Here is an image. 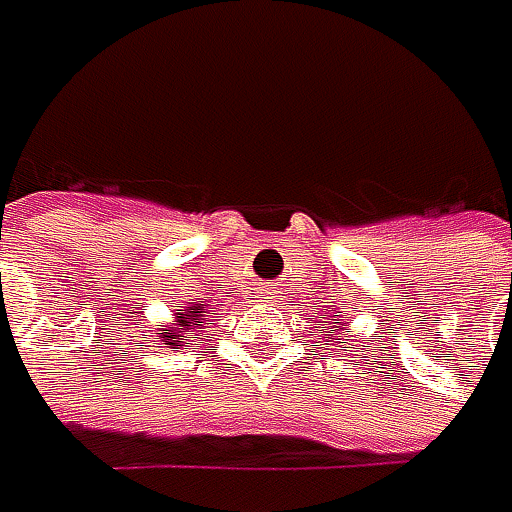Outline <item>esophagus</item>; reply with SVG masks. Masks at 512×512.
I'll return each instance as SVG.
<instances>
[{"label":"esophagus","instance_id":"34e87169","mask_svg":"<svg viewBox=\"0 0 512 512\" xmlns=\"http://www.w3.org/2000/svg\"><path fill=\"white\" fill-rule=\"evenodd\" d=\"M270 299H273V290H270Z\"/></svg>","mask_w":512,"mask_h":512}]
</instances>
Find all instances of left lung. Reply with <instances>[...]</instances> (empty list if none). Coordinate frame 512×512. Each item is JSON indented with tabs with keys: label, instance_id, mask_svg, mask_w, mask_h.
Returning <instances> with one entry per match:
<instances>
[{
	"label": "left lung",
	"instance_id": "obj_1",
	"mask_svg": "<svg viewBox=\"0 0 512 512\" xmlns=\"http://www.w3.org/2000/svg\"><path fill=\"white\" fill-rule=\"evenodd\" d=\"M330 325L336 327V333H339V330H344V333H350V330H347V327L342 325V319H333ZM325 339H330V330H325ZM344 342H347V339H342V344H344ZM362 350H364V344H362Z\"/></svg>",
	"mask_w": 512,
	"mask_h": 512
}]
</instances>
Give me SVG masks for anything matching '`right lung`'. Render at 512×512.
I'll use <instances>...</instances> for the list:
<instances>
[{
  "mask_svg": "<svg viewBox=\"0 0 512 512\" xmlns=\"http://www.w3.org/2000/svg\"><path fill=\"white\" fill-rule=\"evenodd\" d=\"M205 316V307L190 305L185 313H176V319L170 325H159V342H165L168 347H187L190 342L199 339V330L205 327L202 322Z\"/></svg>",
  "mask_w": 512,
  "mask_h": 512,
  "instance_id": "1",
  "label": "right lung"
}]
</instances>
